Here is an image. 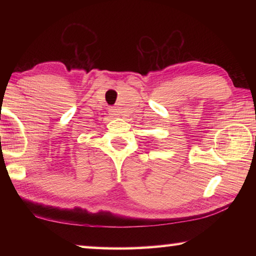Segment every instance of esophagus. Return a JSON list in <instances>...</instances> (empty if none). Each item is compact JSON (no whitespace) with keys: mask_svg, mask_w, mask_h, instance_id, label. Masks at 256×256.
Segmentation results:
<instances>
[{"mask_svg":"<svg viewBox=\"0 0 256 256\" xmlns=\"http://www.w3.org/2000/svg\"><path fill=\"white\" fill-rule=\"evenodd\" d=\"M110 115L112 116V118H118V110H114V108H112V110H110Z\"/></svg>","mask_w":256,"mask_h":256,"instance_id":"34e87169","label":"esophagus"}]
</instances>
